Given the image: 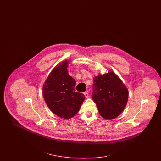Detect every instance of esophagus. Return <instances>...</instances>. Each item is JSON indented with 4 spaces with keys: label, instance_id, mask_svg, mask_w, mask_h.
Returning a JSON list of instances; mask_svg holds the SVG:
<instances>
[{
    "label": "esophagus",
    "instance_id": "34e87169",
    "mask_svg": "<svg viewBox=\"0 0 161 161\" xmlns=\"http://www.w3.org/2000/svg\"><path fill=\"white\" fill-rule=\"evenodd\" d=\"M84 95L86 98H88V97H89V93H88V92H87V91H86V92H84Z\"/></svg>",
    "mask_w": 161,
    "mask_h": 161
}]
</instances>
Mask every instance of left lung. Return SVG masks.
Instances as JSON below:
<instances>
[{
  "mask_svg": "<svg viewBox=\"0 0 161 161\" xmlns=\"http://www.w3.org/2000/svg\"><path fill=\"white\" fill-rule=\"evenodd\" d=\"M93 80L92 99L100 115L105 119H114L127 104L129 96L127 87L113 72L99 75Z\"/></svg>",
  "mask_w": 161,
  "mask_h": 161,
  "instance_id": "obj_1",
  "label": "left lung"
}]
</instances>
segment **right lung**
<instances>
[{
  "mask_svg": "<svg viewBox=\"0 0 161 161\" xmlns=\"http://www.w3.org/2000/svg\"><path fill=\"white\" fill-rule=\"evenodd\" d=\"M68 61L60 63L51 72L43 87V95L50 110L60 118L69 119L77 114L85 97L75 92V80L68 72Z\"/></svg>",
  "mask_w": 161,
  "mask_h": 161,
  "instance_id": "obj_1",
  "label": "right lung"
}]
</instances>
